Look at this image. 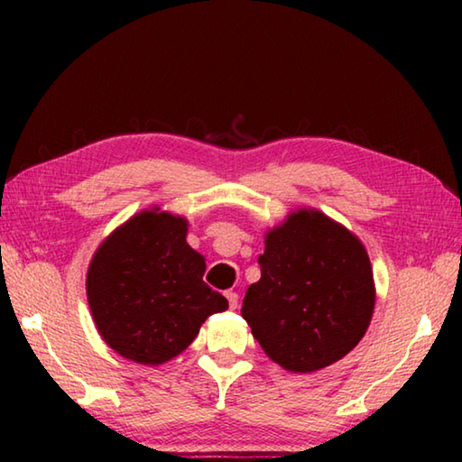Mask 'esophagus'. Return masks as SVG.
I'll use <instances>...</instances> for the list:
<instances>
[{
    "instance_id": "esophagus-1",
    "label": "esophagus",
    "mask_w": 462,
    "mask_h": 462,
    "mask_svg": "<svg viewBox=\"0 0 462 462\" xmlns=\"http://www.w3.org/2000/svg\"><path fill=\"white\" fill-rule=\"evenodd\" d=\"M226 300H228V306L232 310L238 308V293L236 291H226Z\"/></svg>"
}]
</instances>
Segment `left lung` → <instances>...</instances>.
<instances>
[{
    "label": "left lung",
    "mask_w": 462,
    "mask_h": 462,
    "mask_svg": "<svg viewBox=\"0 0 462 462\" xmlns=\"http://www.w3.org/2000/svg\"><path fill=\"white\" fill-rule=\"evenodd\" d=\"M259 264L240 314L283 369L318 371L363 338L374 308L373 271L365 246L340 224L300 209L267 234Z\"/></svg>",
    "instance_id": "obj_1"
}]
</instances>
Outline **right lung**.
Returning a JSON list of instances; mask_svg holds the SVG:
<instances>
[{
	"label": "right lung",
	"mask_w": 462,
	"mask_h": 462,
	"mask_svg": "<svg viewBox=\"0 0 462 462\" xmlns=\"http://www.w3.org/2000/svg\"><path fill=\"white\" fill-rule=\"evenodd\" d=\"M187 222L152 209L120 226L88 273L96 326L116 353L161 365L189 346L208 316L228 300L206 285V261L187 245Z\"/></svg>",
	"instance_id": "right-lung-1"
}]
</instances>
